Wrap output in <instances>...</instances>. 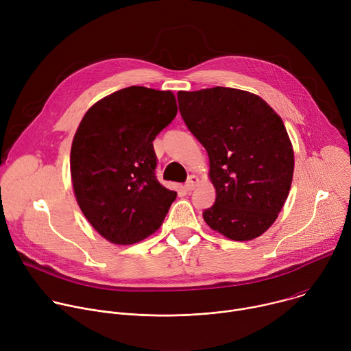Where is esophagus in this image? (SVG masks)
I'll return each instance as SVG.
<instances>
[{
  "label": "esophagus",
  "instance_id": "esophagus-1",
  "mask_svg": "<svg viewBox=\"0 0 351 351\" xmlns=\"http://www.w3.org/2000/svg\"><path fill=\"white\" fill-rule=\"evenodd\" d=\"M199 183V179H198V176H195V175H191L190 178H189V180L186 182V184H184V189H186V191H191V190H194L195 189V186Z\"/></svg>",
  "mask_w": 351,
  "mask_h": 351
}]
</instances>
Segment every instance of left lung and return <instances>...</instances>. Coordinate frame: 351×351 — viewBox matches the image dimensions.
<instances>
[{
    "label": "left lung",
    "mask_w": 351,
    "mask_h": 351,
    "mask_svg": "<svg viewBox=\"0 0 351 351\" xmlns=\"http://www.w3.org/2000/svg\"><path fill=\"white\" fill-rule=\"evenodd\" d=\"M179 111L204 145L215 204L206 223L234 241L253 240L276 221L290 191L294 153L282 118L250 91H179Z\"/></svg>",
    "instance_id": "1"
}]
</instances>
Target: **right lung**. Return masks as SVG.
Returning a JSON list of instances; mask_svg holds the SVG:
<instances>
[{
	"label": "right lung",
	"mask_w": 351,
	"mask_h": 351,
	"mask_svg": "<svg viewBox=\"0 0 351 351\" xmlns=\"http://www.w3.org/2000/svg\"><path fill=\"white\" fill-rule=\"evenodd\" d=\"M178 114L175 94L130 86L99 99L72 141L71 176L90 225L114 244H134L160 229L176 191L156 178L153 141Z\"/></svg>",
	"instance_id": "obj_1"
}]
</instances>
